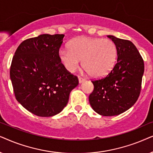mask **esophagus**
<instances>
[{"instance_id": "1", "label": "esophagus", "mask_w": 153, "mask_h": 153, "mask_svg": "<svg viewBox=\"0 0 153 153\" xmlns=\"http://www.w3.org/2000/svg\"><path fill=\"white\" fill-rule=\"evenodd\" d=\"M78 80H79V83H82L85 81V79L81 78V77H78Z\"/></svg>"}]
</instances>
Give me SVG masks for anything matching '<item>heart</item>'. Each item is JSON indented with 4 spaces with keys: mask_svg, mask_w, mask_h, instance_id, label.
Here are the masks:
<instances>
[{
    "mask_svg": "<svg viewBox=\"0 0 153 153\" xmlns=\"http://www.w3.org/2000/svg\"><path fill=\"white\" fill-rule=\"evenodd\" d=\"M69 48H62L59 57L66 69L73 73L82 60V66L91 76L100 78L111 72L117 62L116 45L109 39L80 37L71 40Z\"/></svg>",
    "mask_w": 153,
    "mask_h": 153,
    "instance_id": "obj_1",
    "label": "heart"
}]
</instances>
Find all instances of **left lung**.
Segmentation results:
<instances>
[{
  "label": "left lung",
  "instance_id": "obj_1",
  "mask_svg": "<svg viewBox=\"0 0 153 153\" xmlns=\"http://www.w3.org/2000/svg\"><path fill=\"white\" fill-rule=\"evenodd\" d=\"M116 45L117 62L104 78L91 81L94 90L89 97L91 108L103 116L118 115L137 101L141 88L144 62L131 41L108 36Z\"/></svg>",
  "mask_w": 153,
  "mask_h": 153
}]
</instances>
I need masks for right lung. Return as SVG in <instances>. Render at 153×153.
Returning <instances> with one entry per match:
<instances>
[{
  "instance_id": "1",
  "label": "right lung",
  "mask_w": 153,
  "mask_h": 153,
  "mask_svg": "<svg viewBox=\"0 0 153 153\" xmlns=\"http://www.w3.org/2000/svg\"><path fill=\"white\" fill-rule=\"evenodd\" d=\"M64 34H42L19 45L10 75L18 102L34 115L51 117L66 107L78 79L59 57Z\"/></svg>"
}]
</instances>
